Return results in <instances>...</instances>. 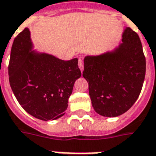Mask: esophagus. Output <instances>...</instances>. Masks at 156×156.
I'll use <instances>...</instances> for the list:
<instances>
[{
	"label": "esophagus",
	"instance_id": "esophagus-1",
	"mask_svg": "<svg viewBox=\"0 0 156 156\" xmlns=\"http://www.w3.org/2000/svg\"><path fill=\"white\" fill-rule=\"evenodd\" d=\"M78 67L80 68V70L83 72V61L82 58H79V60H78Z\"/></svg>",
	"mask_w": 156,
	"mask_h": 156
}]
</instances>
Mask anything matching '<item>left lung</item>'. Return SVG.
<instances>
[{"mask_svg":"<svg viewBox=\"0 0 156 156\" xmlns=\"http://www.w3.org/2000/svg\"><path fill=\"white\" fill-rule=\"evenodd\" d=\"M83 77L88 83L93 108L105 117H117L128 111L140 94L146 62L140 39L129 27L122 43L113 51L86 56Z\"/></svg>","mask_w":156,"mask_h":156,"instance_id":"1","label":"left lung"}]
</instances>
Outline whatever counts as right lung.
I'll return each instance as SVG.
<instances>
[{"mask_svg": "<svg viewBox=\"0 0 156 156\" xmlns=\"http://www.w3.org/2000/svg\"><path fill=\"white\" fill-rule=\"evenodd\" d=\"M28 28L14 39L9 62V82L22 108L41 120L64 115L75 81L81 77L78 58L61 60L32 50Z\"/></svg>", "mask_w": 156, "mask_h": 156, "instance_id": "1", "label": "right lung"}]
</instances>
